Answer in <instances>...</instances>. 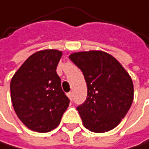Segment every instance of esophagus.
Wrapping results in <instances>:
<instances>
[{"instance_id": "1", "label": "esophagus", "mask_w": 149, "mask_h": 149, "mask_svg": "<svg viewBox=\"0 0 149 149\" xmlns=\"http://www.w3.org/2000/svg\"><path fill=\"white\" fill-rule=\"evenodd\" d=\"M67 96L70 98V100H72V99H73V93H72V92H69V93L67 94Z\"/></svg>"}]
</instances>
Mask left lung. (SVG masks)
<instances>
[{
	"instance_id": "left-lung-1",
	"label": "left lung",
	"mask_w": 149,
	"mask_h": 149,
	"mask_svg": "<svg viewBox=\"0 0 149 149\" xmlns=\"http://www.w3.org/2000/svg\"><path fill=\"white\" fill-rule=\"evenodd\" d=\"M69 58L81 69L87 84V98L77 107L84 127L95 133L114 129L134 99L129 74L114 56L103 51L73 53Z\"/></svg>"
}]
</instances>
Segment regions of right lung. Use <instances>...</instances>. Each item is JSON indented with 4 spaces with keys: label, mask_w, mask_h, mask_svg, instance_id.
Here are the masks:
<instances>
[{
    "label": "right lung",
    "mask_w": 149,
    "mask_h": 149,
    "mask_svg": "<svg viewBox=\"0 0 149 149\" xmlns=\"http://www.w3.org/2000/svg\"><path fill=\"white\" fill-rule=\"evenodd\" d=\"M63 53L54 49L36 52L13 74L10 89L13 107L25 127L46 133L56 128L69 99L61 86L56 67Z\"/></svg>",
    "instance_id": "1"
}]
</instances>
